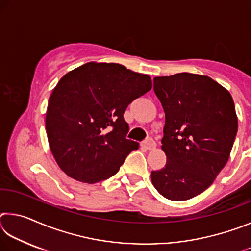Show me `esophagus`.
<instances>
[{
    "instance_id": "1",
    "label": "esophagus",
    "mask_w": 251,
    "mask_h": 251,
    "mask_svg": "<svg viewBox=\"0 0 251 251\" xmlns=\"http://www.w3.org/2000/svg\"><path fill=\"white\" fill-rule=\"evenodd\" d=\"M143 147L146 148V150H148V151H151V150H154V148L156 147V143H155V141L152 138H148L146 142H144Z\"/></svg>"
}]
</instances>
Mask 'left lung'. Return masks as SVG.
Returning <instances> with one entry per match:
<instances>
[{"label":"left lung","instance_id":"8db88e82","mask_svg":"<svg viewBox=\"0 0 251 251\" xmlns=\"http://www.w3.org/2000/svg\"><path fill=\"white\" fill-rule=\"evenodd\" d=\"M165 112V167L151 174L160 195L187 201L209 187L227 164L238 120L226 88L205 75L178 73L154 78Z\"/></svg>","mask_w":251,"mask_h":251}]
</instances>
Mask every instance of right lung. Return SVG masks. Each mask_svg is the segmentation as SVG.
Instances as JSON below:
<instances>
[{
  "mask_svg": "<svg viewBox=\"0 0 251 251\" xmlns=\"http://www.w3.org/2000/svg\"><path fill=\"white\" fill-rule=\"evenodd\" d=\"M151 88L150 76L116 63L90 62L63 76L50 96L45 118L59 168L87 184L115 175L139 147L126 138L125 110Z\"/></svg>",
  "mask_w": 251,
  "mask_h": 251,
  "instance_id": "right-lung-1",
  "label": "right lung"
}]
</instances>
